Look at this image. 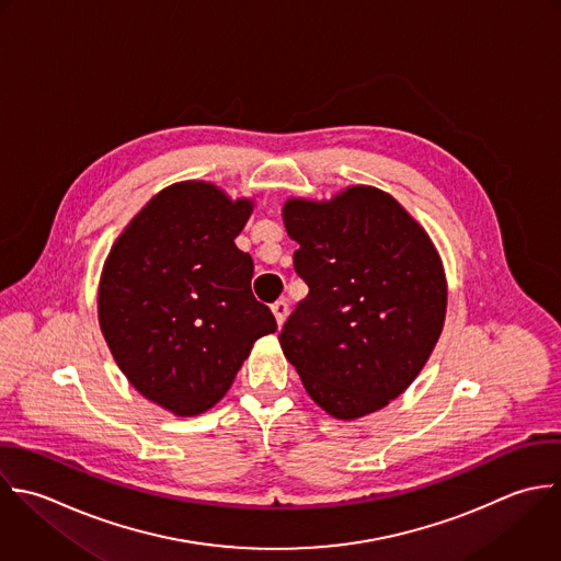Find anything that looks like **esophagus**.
<instances>
[{"instance_id":"esophagus-1","label":"esophagus","mask_w":561,"mask_h":561,"mask_svg":"<svg viewBox=\"0 0 561 561\" xmlns=\"http://www.w3.org/2000/svg\"><path fill=\"white\" fill-rule=\"evenodd\" d=\"M273 314H275V321L277 325H282L286 321V314H288V301L286 299H277L273 304Z\"/></svg>"}]
</instances>
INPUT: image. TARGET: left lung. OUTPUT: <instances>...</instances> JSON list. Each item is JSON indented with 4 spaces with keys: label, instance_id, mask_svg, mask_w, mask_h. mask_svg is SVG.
Masks as SVG:
<instances>
[{
    "label": "left lung",
    "instance_id": "obj_1",
    "mask_svg": "<svg viewBox=\"0 0 561 561\" xmlns=\"http://www.w3.org/2000/svg\"><path fill=\"white\" fill-rule=\"evenodd\" d=\"M308 297L282 328L284 356L336 420L380 411L431 358L446 319V275L428 233L387 192L354 185L332 201L290 198Z\"/></svg>",
    "mask_w": 561,
    "mask_h": 561
}]
</instances>
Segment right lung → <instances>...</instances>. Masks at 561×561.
Masks as SVG:
<instances>
[{
  "label": "right lung",
  "mask_w": 561,
  "mask_h": 561,
  "mask_svg": "<svg viewBox=\"0 0 561 561\" xmlns=\"http://www.w3.org/2000/svg\"><path fill=\"white\" fill-rule=\"evenodd\" d=\"M253 201L205 181L152 196L115 240L98 290L104 341L128 382L179 417L231 387L257 339L277 330L251 293L253 260L236 247Z\"/></svg>",
  "instance_id": "right-lung-1"
}]
</instances>
